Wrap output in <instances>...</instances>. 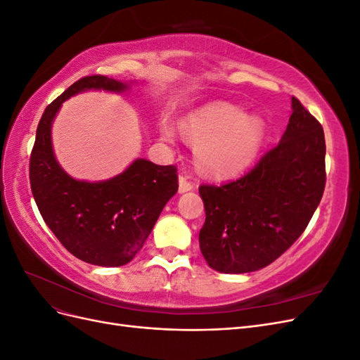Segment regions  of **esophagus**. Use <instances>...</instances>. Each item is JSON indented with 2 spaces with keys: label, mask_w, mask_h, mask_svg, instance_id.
<instances>
[{
  "label": "esophagus",
  "mask_w": 360,
  "mask_h": 360,
  "mask_svg": "<svg viewBox=\"0 0 360 360\" xmlns=\"http://www.w3.org/2000/svg\"><path fill=\"white\" fill-rule=\"evenodd\" d=\"M193 186H195V184H193L192 181H189V180H188V177L180 176V179H179V192H180V193H184V192H188V191H192V189H193Z\"/></svg>",
  "instance_id": "1"
}]
</instances>
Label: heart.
<instances>
[{"mask_svg":"<svg viewBox=\"0 0 360 360\" xmlns=\"http://www.w3.org/2000/svg\"><path fill=\"white\" fill-rule=\"evenodd\" d=\"M183 134L198 147L200 167L213 177H228L245 169L263 146L266 126L231 103H212L189 114ZM162 135L172 141L174 130L163 124Z\"/></svg>","mask_w":360,"mask_h":360,"instance_id":"b5f03b06","label":"heart"}]
</instances>
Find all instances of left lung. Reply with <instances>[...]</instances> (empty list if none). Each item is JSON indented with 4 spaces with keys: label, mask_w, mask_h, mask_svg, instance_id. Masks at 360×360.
Wrapping results in <instances>:
<instances>
[{
    "label": "left lung",
    "mask_w": 360,
    "mask_h": 360,
    "mask_svg": "<svg viewBox=\"0 0 360 360\" xmlns=\"http://www.w3.org/2000/svg\"><path fill=\"white\" fill-rule=\"evenodd\" d=\"M292 114L279 144L243 177L202 184L205 222L200 249L221 274H248L274 263L297 240L326 186L323 127L291 97Z\"/></svg>",
    "instance_id": "obj_1"
}]
</instances>
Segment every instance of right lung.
Instances as JSON below:
<instances>
[{"label": "right lung", "mask_w": 360, "mask_h": 360, "mask_svg": "<svg viewBox=\"0 0 360 360\" xmlns=\"http://www.w3.org/2000/svg\"><path fill=\"white\" fill-rule=\"evenodd\" d=\"M129 89L130 84L103 75L76 81L46 106L30 158L31 191L43 221L72 255L94 266L118 267L134 259L179 189L177 168L136 159L110 180H76L58 165L51 129L69 97L86 90Z\"/></svg>", "instance_id": "1"}]
</instances>
